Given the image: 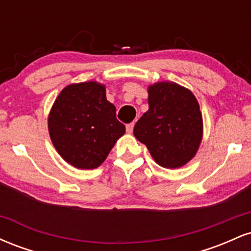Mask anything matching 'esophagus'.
Listing matches in <instances>:
<instances>
[{"label": "esophagus", "instance_id": "34e87169", "mask_svg": "<svg viewBox=\"0 0 251 251\" xmlns=\"http://www.w3.org/2000/svg\"><path fill=\"white\" fill-rule=\"evenodd\" d=\"M133 127H134V124L133 123L127 124V125H126V132H127L128 134H131L132 132H133Z\"/></svg>", "mask_w": 251, "mask_h": 251}]
</instances>
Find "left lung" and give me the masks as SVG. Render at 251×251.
<instances>
[{
	"instance_id": "obj_1",
	"label": "left lung",
	"mask_w": 251,
	"mask_h": 251,
	"mask_svg": "<svg viewBox=\"0 0 251 251\" xmlns=\"http://www.w3.org/2000/svg\"><path fill=\"white\" fill-rule=\"evenodd\" d=\"M148 93L149 109L134 125V137L158 165L181 168L195 157L203 138L200 103L190 89L171 81L150 85Z\"/></svg>"
}]
</instances>
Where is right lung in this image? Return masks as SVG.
I'll return each instance as SVG.
<instances>
[{"mask_svg": "<svg viewBox=\"0 0 251 251\" xmlns=\"http://www.w3.org/2000/svg\"><path fill=\"white\" fill-rule=\"evenodd\" d=\"M116 106L106 99V86L97 81L71 83L56 97L48 116L51 143L72 166L97 169L125 133Z\"/></svg>", "mask_w": 251, "mask_h": 251, "instance_id": "add662e5", "label": "right lung"}]
</instances>
